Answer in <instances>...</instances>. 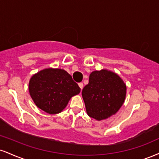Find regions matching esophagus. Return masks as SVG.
<instances>
[{
  "label": "esophagus",
  "instance_id": "34e87169",
  "mask_svg": "<svg viewBox=\"0 0 159 159\" xmlns=\"http://www.w3.org/2000/svg\"><path fill=\"white\" fill-rule=\"evenodd\" d=\"M78 86H79V87L81 88V90H82V89H83V83L81 82V83H78Z\"/></svg>",
  "mask_w": 159,
  "mask_h": 159
}]
</instances>
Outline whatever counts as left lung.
I'll use <instances>...</instances> for the list:
<instances>
[{
  "label": "left lung",
  "instance_id": "1",
  "mask_svg": "<svg viewBox=\"0 0 159 159\" xmlns=\"http://www.w3.org/2000/svg\"><path fill=\"white\" fill-rule=\"evenodd\" d=\"M127 87L117 74L107 70L93 71L82 97L89 117L101 121L115 115L124 104Z\"/></svg>",
  "mask_w": 159,
  "mask_h": 159
}]
</instances>
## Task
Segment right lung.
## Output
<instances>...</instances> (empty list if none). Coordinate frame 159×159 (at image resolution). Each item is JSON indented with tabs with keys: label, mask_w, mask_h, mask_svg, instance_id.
<instances>
[{
	"label": "right lung",
	"mask_w": 159,
	"mask_h": 159,
	"mask_svg": "<svg viewBox=\"0 0 159 159\" xmlns=\"http://www.w3.org/2000/svg\"><path fill=\"white\" fill-rule=\"evenodd\" d=\"M29 91L36 106L49 114L61 112L81 89L72 76L61 69L48 68L32 75Z\"/></svg>",
	"instance_id": "obj_1"
}]
</instances>
